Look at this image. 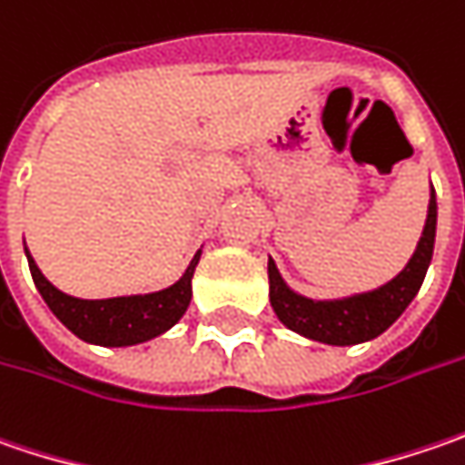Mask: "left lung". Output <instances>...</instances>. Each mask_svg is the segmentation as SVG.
Masks as SVG:
<instances>
[{
	"mask_svg": "<svg viewBox=\"0 0 465 465\" xmlns=\"http://www.w3.org/2000/svg\"><path fill=\"white\" fill-rule=\"evenodd\" d=\"M434 229H437V200H434V190H430L424 232L406 268L393 281H388L374 292L353 293L343 299H310L296 293L286 286L275 262L268 260L272 312L278 314V320L289 331L328 346H356L372 341L393 325L421 289L427 268L432 262Z\"/></svg>",
	"mask_w": 465,
	"mask_h": 465,
	"instance_id": "obj_1",
	"label": "left lung"
}]
</instances>
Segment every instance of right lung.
Here are the masks:
<instances>
[{"mask_svg": "<svg viewBox=\"0 0 465 465\" xmlns=\"http://www.w3.org/2000/svg\"><path fill=\"white\" fill-rule=\"evenodd\" d=\"M35 289L41 292L56 320L88 343L95 346H134L173 328L187 312L193 299V275L200 262V250L187 265L184 275L161 292L112 296V299H77L59 292L46 275L38 271L35 260L25 247Z\"/></svg>", "mask_w": 465, "mask_h": 465, "instance_id": "right-lung-1", "label": "right lung"}]
</instances>
